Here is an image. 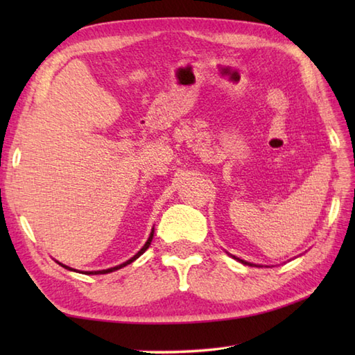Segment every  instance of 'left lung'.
I'll return each instance as SVG.
<instances>
[{"instance_id":"8db88e82","label":"left lung","mask_w":355,"mask_h":355,"mask_svg":"<svg viewBox=\"0 0 355 355\" xmlns=\"http://www.w3.org/2000/svg\"><path fill=\"white\" fill-rule=\"evenodd\" d=\"M233 258H235V256H233ZM235 259H238L239 262H243V263H247V266H254V267H259V266H256V263H250V262H245V261H243V259H239V258H235Z\"/></svg>"}]
</instances>
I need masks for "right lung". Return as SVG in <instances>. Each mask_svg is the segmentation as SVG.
Listing matches in <instances>:
<instances>
[{
  "mask_svg": "<svg viewBox=\"0 0 355 355\" xmlns=\"http://www.w3.org/2000/svg\"><path fill=\"white\" fill-rule=\"evenodd\" d=\"M153 238H154V229H153V232H150V235H149V238H148V241L145 243V245H143L140 250L135 253L131 259H128L126 262H123V263H120V266H116V267H111V268H107V270H99V271H84V275H107V273H111V271H116V270H119V268H122V267H125V266H128V263H131V262H134L135 259L139 258L140 254H143L145 253L146 250H148V247L150 245V241H153ZM59 266H62L64 268H67V270H71V271H76V270H73L71 267H67V266H64V263H61V262H58ZM82 273V271H80Z\"/></svg>",
  "mask_w": 355,
  "mask_h": 355,
  "instance_id": "add662e5",
  "label": "right lung"
}]
</instances>
